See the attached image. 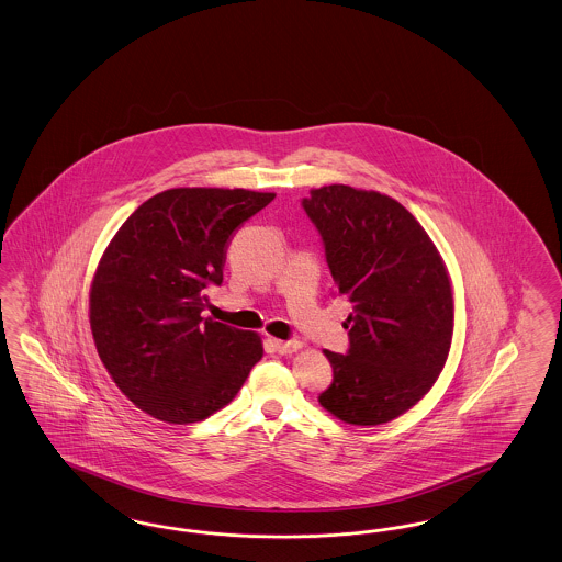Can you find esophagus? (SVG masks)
<instances>
[{
	"label": "esophagus",
	"instance_id": "1",
	"mask_svg": "<svg viewBox=\"0 0 562 562\" xmlns=\"http://www.w3.org/2000/svg\"><path fill=\"white\" fill-rule=\"evenodd\" d=\"M273 347H276V351L282 353V356H291V353H296V351L303 347V342H299V340H280V338H273Z\"/></svg>",
	"mask_w": 562,
	"mask_h": 562
}]
</instances>
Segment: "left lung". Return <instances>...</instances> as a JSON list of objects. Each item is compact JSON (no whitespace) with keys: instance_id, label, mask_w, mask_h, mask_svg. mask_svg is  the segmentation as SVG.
<instances>
[{"instance_id":"left-lung-1","label":"left lung","mask_w":562,"mask_h":562,"mask_svg":"<svg viewBox=\"0 0 562 562\" xmlns=\"http://www.w3.org/2000/svg\"><path fill=\"white\" fill-rule=\"evenodd\" d=\"M310 194L303 209L338 292L353 303L349 353L324 351L335 379L317 402L347 425L391 423L427 395L448 361L456 314L448 266L395 199L345 183Z\"/></svg>"}]
</instances>
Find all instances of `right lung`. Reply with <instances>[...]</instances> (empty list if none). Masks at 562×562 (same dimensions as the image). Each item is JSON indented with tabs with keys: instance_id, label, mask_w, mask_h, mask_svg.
Here are the masks:
<instances>
[{
	"instance_id": "1",
	"label": "right lung",
	"mask_w": 562,
	"mask_h": 562,
	"mask_svg": "<svg viewBox=\"0 0 562 562\" xmlns=\"http://www.w3.org/2000/svg\"><path fill=\"white\" fill-rule=\"evenodd\" d=\"M245 188H171L139 204L90 286L95 351L121 393L167 425L229 404L263 358L257 333L202 317L234 232L273 201Z\"/></svg>"
}]
</instances>
